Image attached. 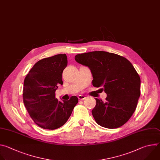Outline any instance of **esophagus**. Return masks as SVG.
Returning <instances> with one entry per match:
<instances>
[{
  "mask_svg": "<svg viewBox=\"0 0 160 160\" xmlns=\"http://www.w3.org/2000/svg\"><path fill=\"white\" fill-rule=\"evenodd\" d=\"M86 98V97H84V96H83V95H79L78 96V99L79 100H84Z\"/></svg>",
  "mask_w": 160,
  "mask_h": 160,
  "instance_id": "esophagus-1",
  "label": "esophagus"
}]
</instances>
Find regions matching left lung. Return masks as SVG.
Listing matches in <instances>:
<instances>
[{
  "instance_id": "obj_1",
  "label": "left lung",
  "mask_w": 160,
  "mask_h": 160,
  "mask_svg": "<svg viewBox=\"0 0 160 160\" xmlns=\"http://www.w3.org/2000/svg\"><path fill=\"white\" fill-rule=\"evenodd\" d=\"M75 60L88 67L92 76V86L102 87L106 101L95 98L92 115L97 123L115 129L129 120L140 97L141 79L132 63L123 57L104 51L78 54Z\"/></svg>"
}]
</instances>
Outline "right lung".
Returning <instances> with one entry per match:
<instances>
[{
	"mask_svg": "<svg viewBox=\"0 0 160 160\" xmlns=\"http://www.w3.org/2000/svg\"><path fill=\"white\" fill-rule=\"evenodd\" d=\"M68 65L66 54H58L37 62L24 81L23 102L33 122L41 128L53 130L64 125L78 98H55V91L62 85V72Z\"/></svg>",
	"mask_w": 160,
	"mask_h": 160,
	"instance_id": "right-lung-1",
	"label": "right lung"
}]
</instances>
